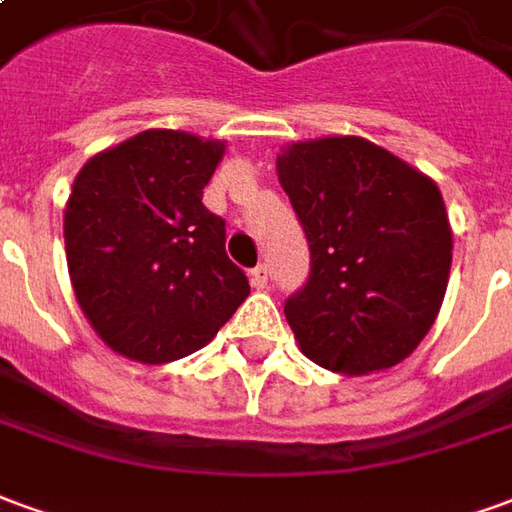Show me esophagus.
<instances>
[{
	"label": "esophagus",
	"instance_id": "1",
	"mask_svg": "<svg viewBox=\"0 0 512 512\" xmlns=\"http://www.w3.org/2000/svg\"><path fill=\"white\" fill-rule=\"evenodd\" d=\"M249 279H252V288L263 290L268 285V268L266 266H257L249 271Z\"/></svg>",
	"mask_w": 512,
	"mask_h": 512
}]
</instances>
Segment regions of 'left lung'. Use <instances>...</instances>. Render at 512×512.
Masks as SVG:
<instances>
[{
    "instance_id": "obj_1",
    "label": "left lung",
    "mask_w": 512,
    "mask_h": 512,
    "mask_svg": "<svg viewBox=\"0 0 512 512\" xmlns=\"http://www.w3.org/2000/svg\"><path fill=\"white\" fill-rule=\"evenodd\" d=\"M277 175L310 244V279L285 301L301 354L345 376L403 362L450 279L439 186L362 136L282 147Z\"/></svg>"
}]
</instances>
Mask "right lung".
Segmentation results:
<instances>
[{"label": "right lung", "instance_id": "add662e5", "mask_svg": "<svg viewBox=\"0 0 512 512\" xmlns=\"http://www.w3.org/2000/svg\"><path fill=\"white\" fill-rule=\"evenodd\" d=\"M224 142L150 128L93 156L65 205L73 293L115 354L164 365L200 351L249 296L202 205Z\"/></svg>", "mask_w": 512, "mask_h": 512}]
</instances>
